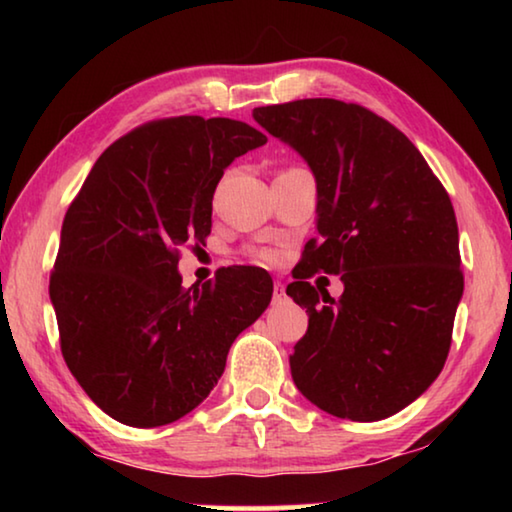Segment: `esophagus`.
Returning <instances> with one entry per match:
<instances>
[{"label":"esophagus","mask_w":512,"mask_h":512,"mask_svg":"<svg viewBox=\"0 0 512 512\" xmlns=\"http://www.w3.org/2000/svg\"><path fill=\"white\" fill-rule=\"evenodd\" d=\"M284 298H287V289H284L282 282H275V284H273V300L280 302V300H284Z\"/></svg>","instance_id":"34e87169"}]
</instances>
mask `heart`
I'll use <instances>...</instances> for the list:
<instances>
[{
	"mask_svg": "<svg viewBox=\"0 0 512 512\" xmlns=\"http://www.w3.org/2000/svg\"><path fill=\"white\" fill-rule=\"evenodd\" d=\"M250 255H253L257 262H262V264H273L277 259L273 250H268V248H253V250H250Z\"/></svg>",
	"mask_w": 512,
	"mask_h": 512,
	"instance_id": "obj_1",
	"label": "heart"
}]
</instances>
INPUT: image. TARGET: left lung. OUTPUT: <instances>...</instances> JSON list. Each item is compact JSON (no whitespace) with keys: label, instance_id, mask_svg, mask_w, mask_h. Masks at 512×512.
<instances>
[{"label":"left lung","instance_id":"obj_1","mask_svg":"<svg viewBox=\"0 0 512 512\" xmlns=\"http://www.w3.org/2000/svg\"><path fill=\"white\" fill-rule=\"evenodd\" d=\"M253 117L318 185V237L287 287L309 314L291 377L336 418L384 420L427 391L452 345L463 271L447 189L409 137L359 103L300 99ZM316 272L342 275L339 301L308 282Z\"/></svg>","mask_w":512,"mask_h":512}]
</instances>
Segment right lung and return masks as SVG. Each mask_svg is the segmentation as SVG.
Listing matches in <instances>:
<instances>
[{
  "label": "right lung",
  "mask_w": 512,
  "mask_h": 512,
  "mask_svg": "<svg viewBox=\"0 0 512 512\" xmlns=\"http://www.w3.org/2000/svg\"><path fill=\"white\" fill-rule=\"evenodd\" d=\"M266 135L244 121L155 119L112 142L69 205L49 296L67 368L103 413L162 427L201 404L273 280L230 266L183 287L180 248L205 244L223 169Z\"/></svg>",
  "instance_id": "obj_1"
}]
</instances>
